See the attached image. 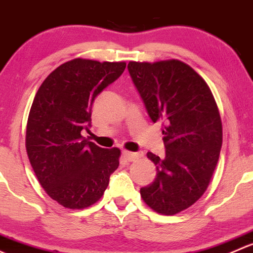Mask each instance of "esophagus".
Wrapping results in <instances>:
<instances>
[{
	"instance_id": "obj_1",
	"label": "esophagus",
	"mask_w": 253,
	"mask_h": 253,
	"mask_svg": "<svg viewBox=\"0 0 253 253\" xmlns=\"http://www.w3.org/2000/svg\"><path fill=\"white\" fill-rule=\"evenodd\" d=\"M122 155H123L124 160H126L127 162H131V161H135L137 157H139V153L129 152V151H123V152H122Z\"/></svg>"
}]
</instances>
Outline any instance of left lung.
I'll return each mask as SVG.
<instances>
[{
  "label": "left lung",
  "mask_w": 253,
  "mask_h": 253,
  "mask_svg": "<svg viewBox=\"0 0 253 253\" xmlns=\"http://www.w3.org/2000/svg\"><path fill=\"white\" fill-rule=\"evenodd\" d=\"M127 70L153 123H162L166 155L147 152L157 175L140 189L153 211L171 215L204 195L222 148V121L206 82L176 59L130 62Z\"/></svg>",
  "instance_id": "8db88e82"
}]
</instances>
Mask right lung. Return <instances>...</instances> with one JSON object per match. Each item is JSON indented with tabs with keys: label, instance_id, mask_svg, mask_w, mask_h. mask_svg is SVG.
Listing matches in <instances>:
<instances>
[{
	"label": "right lung",
	"instance_id": "add662e5",
	"mask_svg": "<svg viewBox=\"0 0 253 253\" xmlns=\"http://www.w3.org/2000/svg\"><path fill=\"white\" fill-rule=\"evenodd\" d=\"M124 62L77 58L43 80L27 126L28 157L47 195L63 207H88L101 199L121 150L102 148L82 136L91 127L95 98L126 69Z\"/></svg>",
	"mask_w": 253,
	"mask_h": 253
}]
</instances>
